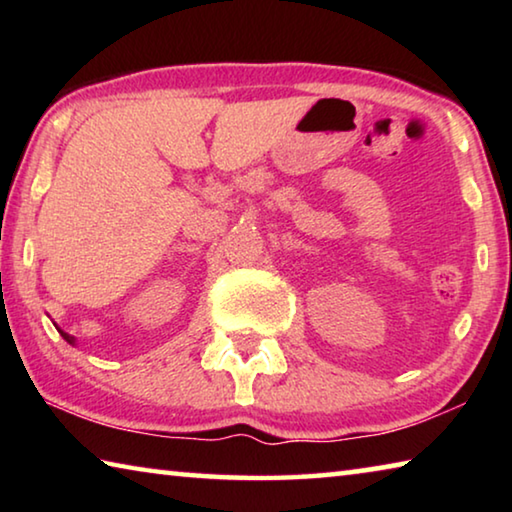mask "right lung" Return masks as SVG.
I'll return each mask as SVG.
<instances>
[{"instance_id": "right-lung-1", "label": "right lung", "mask_w": 512, "mask_h": 512, "mask_svg": "<svg viewBox=\"0 0 512 512\" xmlns=\"http://www.w3.org/2000/svg\"><path fill=\"white\" fill-rule=\"evenodd\" d=\"M58 332H60V336H63V339H65L69 345H76V339H74V336H69L67 332H63V329H58Z\"/></svg>"}]
</instances>
